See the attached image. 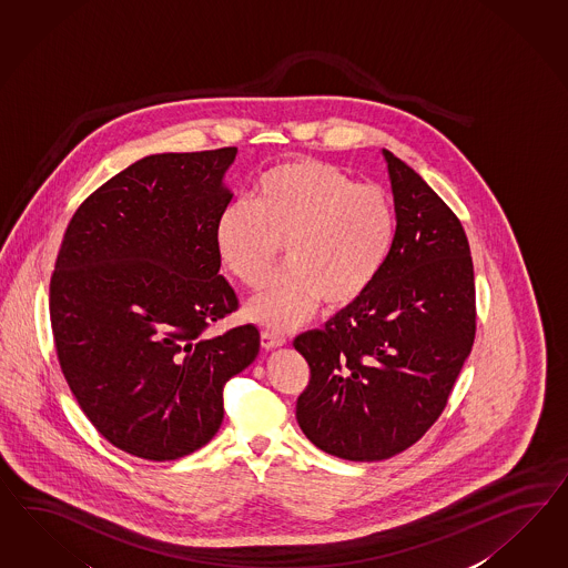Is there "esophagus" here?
Listing matches in <instances>:
<instances>
[{
    "label": "esophagus",
    "instance_id": "1",
    "mask_svg": "<svg viewBox=\"0 0 568 568\" xmlns=\"http://www.w3.org/2000/svg\"><path fill=\"white\" fill-rule=\"evenodd\" d=\"M285 343H287V338L278 335L275 331H262L261 333V345L264 349H276V347H283Z\"/></svg>",
    "mask_w": 568,
    "mask_h": 568
}]
</instances>
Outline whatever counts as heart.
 I'll return each mask as SVG.
<instances>
[{"label":"heart","mask_w":568,"mask_h":568,"mask_svg":"<svg viewBox=\"0 0 568 568\" xmlns=\"http://www.w3.org/2000/svg\"><path fill=\"white\" fill-rule=\"evenodd\" d=\"M397 233L395 204L383 187L357 184L345 169L297 159L264 171L254 200H233L216 219V252L231 275L258 287L281 245L287 266L262 285L245 316L285 331L323 302L353 306L372 290Z\"/></svg>","instance_id":"heart-1"}]
</instances>
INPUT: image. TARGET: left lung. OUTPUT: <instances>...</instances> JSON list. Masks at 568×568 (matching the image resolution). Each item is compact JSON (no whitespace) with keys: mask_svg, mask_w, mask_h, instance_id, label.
<instances>
[{"mask_svg":"<svg viewBox=\"0 0 568 568\" xmlns=\"http://www.w3.org/2000/svg\"><path fill=\"white\" fill-rule=\"evenodd\" d=\"M384 156L397 213L388 262L359 302L293 341L310 366L297 424L338 459L383 460L415 445L445 412L476 338L459 216L407 163Z\"/></svg>","mask_w":568,"mask_h":568,"instance_id":"obj_1","label":"left lung"}]
</instances>
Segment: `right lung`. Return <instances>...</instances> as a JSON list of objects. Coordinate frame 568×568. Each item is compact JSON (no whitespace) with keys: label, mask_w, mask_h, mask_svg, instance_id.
<instances>
[{"label":"right lung","mask_w":568,"mask_h":568,"mask_svg":"<svg viewBox=\"0 0 568 568\" xmlns=\"http://www.w3.org/2000/svg\"><path fill=\"white\" fill-rule=\"evenodd\" d=\"M235 153L144 156L97 187L63 233L49 283L60 368L92 426L140 459L206 445L223 386L258 355L252 324L204 335L240 304L215 242Z\"/></svg>","instance_id":"1"}]
</instances>
